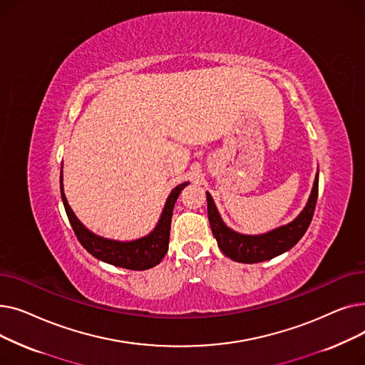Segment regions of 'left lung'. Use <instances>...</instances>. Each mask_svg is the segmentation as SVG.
I'll return each mask as SVG.
<instances>
[{
	"label": "left lung",
	"instance_id": "obj_1",
	"mask_svg": "<svg viewBox=\"0 0 365 365\" xmlns=\"http://www.w3.org/2000/svg\"><path fill=\"white\" fill-rule=\"evenodd\" d=\"M318 178L319 173L317 171L308 202H306L296 219H293L290 223L272 229V231L257 235L241 234L234 231L232 227L226 226L213 201V197L210 195V192H205L208 222L222 253L240 263H259L289 252L292 247L299 242L311 225L318 198Z\"/></svg>",
	"mask_w": 365,
	"mask_h": 365
}]
</instances>
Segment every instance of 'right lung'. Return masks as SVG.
Segmentation results:
<instances>
[{
  "mask_svg": "<svg viewBox=\"0 0 365 365\" xmlns=\"http://www.w3.org/2000/svg\"><path fill=\"white\" fill-rule=\"evenodd\" d=\"M187 185L189 182H183L171 190L164 204L158 223L148 235L131 241H118L91 232L90 229L84 226V223L75 216L73 210L68 204L63 190V164L61 167V195L76 238H78L81 245L96 259L131 271L150 269V267L157 266L165 256L170 241L173 208H175V204L183 187Z\"/></svg>",
  "mask_w": 365,
  "mask_h": 365,
  "instance_id": "add662e5",
  "label": "right lung"
}]
</instances>
